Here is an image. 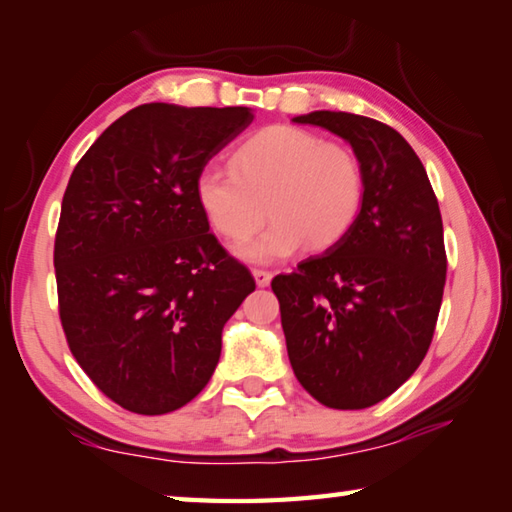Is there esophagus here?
<instances>
[{
    "instance_id": "1",
    "label": "esophagus",
    "mask_w": 512,
    "mask_h": 512,
    "mask_svg": "<svg viewBox=\"0 0 512 512\" xmlns=\"http://www.w3.org/2000/svg\"><path fill=\"white\" fill-rule=\"evenodd\" d=\"M253 277H255L257 287H268V284H271V280H273V275L268 271H262V268H255Z\"/></svg>"
}]
</instances>
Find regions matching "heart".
Listing matches in <instances>:
<instances>
[{"instance_id":"obj_1","label":"heart","mask_w":512,"mask_h":512,"mask_svg":"<svg viewBox=\"0 0 512 512\" xmlns=\"http://www.w3.org/2000/svg\"><path fill=\"white\" fill-rule=\"evenodd\" d=\"M194 196L212 228L230 241L255 235L271 214L264 235L239 248L248 262L271 264L307 244L323 250L348 235L363 203V171L345 144L277 124L237 146L232 171H198Z\"/></svg>"}]
</instances>
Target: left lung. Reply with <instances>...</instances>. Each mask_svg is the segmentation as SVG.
<instances>
[{
  "label": "left lung",
  "mask_w": 512,
  "mask_h": 512,
  "mask_svg": "<svg viewBox=\"0 0 512 512\" xmlns=\"http://www.w3.org/2000/svg\"><path fill=\"white\" fill-rule=\"evenodd\" d=\"M352 146L363 203L348 235L271 282L291 368L329 409H368L427 354L443 302V219L411 144L377 119L314 110L293 117Z\"/></svg>",
  "instance_id": "1"
}]
</instances>
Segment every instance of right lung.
<instances>
[{
	"label": "right lung",
	"mask_w": 512,
	"mask_h": 512,
	"mask_svg": "<svg viewBox=\"0 0 512 512\" xmlns=\"http://www.w3.org/2000/svg\"><path fill=\"white\" fill-rule=\"evenodd\" d=\"M253 117L144 103L72 171L54 246L60 323L79 366L126 411L192 402L219 363L223 325L255 291L194 196L198 171Z\"/></svg>",
	"instance_id": "1"
}]
</instances>
